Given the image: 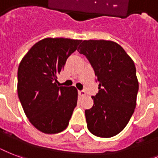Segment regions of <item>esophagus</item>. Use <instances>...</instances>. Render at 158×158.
I'll return each instance as SVG.
<instances>
[{"instance_id": "34e87169", "label": "esophagus", "mask_w": 158, "mask_h": 158, "mask_svg": "<svg viewBox=\"0 0 158 158\" xmlns=\"http://www.w3.org/2000/svg\"><path fill=\"white\" fill-rule=\"evenodd\" d=\"M85 94H86V93H85V91H84V90H79V96L83 97V96H84Z\"/></svg>"}]
</instances>
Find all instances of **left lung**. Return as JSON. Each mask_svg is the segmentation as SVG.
<instances>
[{
    "label": "left lung",
    "mask_w": 158,
    "mask_h": 158,
    "mask_svg": "<svg viewBox=\"0 0 158 158\" xmlns=\"http://www.w3.org/2000/svg\"><path fill=\"white\" fill-rule=\"evenodd\" d=\"M78 52L89 60L99 83L98 93L92 97L93 107L85 110L88 129L98 137H113L125 129L136 106L135 63L112 41L84 40Z\"/></svg>",
    "instance_id": "left-lung-1"
}]
</instances>
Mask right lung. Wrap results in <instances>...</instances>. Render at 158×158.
I'll list each match as a JSON object with an SVG mask.
<instances>
[{"mask_svg": "<svg viewBox=\"0 0 158 158\" xmlns=\"http://www.w3.org/2000/svg\"><path fill=\"white\" fill-rule=\"evenodd\" d=\"M81 40L48 38L30 48L18 69L19 99L31 124L41 132L57 134L66 129L77 105L74 86L57 85V75Z\"/></svg>", "mask_w": 158, "mask_h": 158, "instance_id": "add662e5", "label": "right lung"}]
</instances>
